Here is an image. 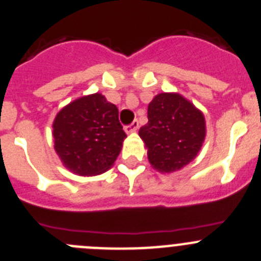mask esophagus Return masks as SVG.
Here are the masks:
<instances>
[{
    "mask_svg": "<svg viewBox=\"0 0 261 261\" xmlns=\"http://www.w3.org/2000/svg\"><path fill=\"white\" fill-rule=\"evenodd\" d=\"M139 128V121L138 120H134L133 122L130 123V125H127V126H125V131L127 134H130V133H134V131H136Z\"/></svg>",
    "mask_w": 261,
    "mask_h": 261,
    "instance_id": "34e87169",
    "label": "esophagus"
}]
</instances>
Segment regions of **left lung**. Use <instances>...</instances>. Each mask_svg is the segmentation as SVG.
Returning a JSON list of instances; mask_svg holds the SVG:
<instances>
[{
  "label": "left lung",
  "mask_w": 261,
  "mask_h": 261,
  "mask_svg": "<svg viewBox=\"0 0 261 261\" xmlns=\"http://www.w3.org/2000/svg\"><path fill=\"white\" fill-rule=\"evenodd\" d=\"M139 135L148 148L151 166L174 172L198 155L205 139V120L198 108L179 94L161 93L148 106V123Z\"/></svg>",
  "instance_id": "1"
}]
</instances>
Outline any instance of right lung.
Wrapping results in <instances>:
<instances>
[{
  "instance_id": "1",
  "label": "right lung",
  "mask_w": 261,
  "mask_h": 261,
  "mask_svg": "<svg viewBox=\"0 0 261 261\" xmlns=\"http://www.w3.org/2000/svg\"><path fill=\"white\" fill-rule=\"evenodd\" d=\"M53 138L66 168L80 176H93L115 163L126 134L117 107L97 93L74 100L57 113Z\"/></svg>"
}]
</instances>
